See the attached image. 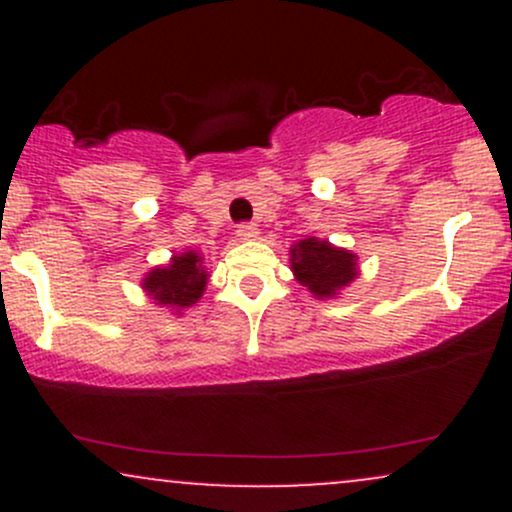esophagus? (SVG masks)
<instances>
[{
    "label": "esophagus",
    "instance_id": "obj_1",
    "mask_svg": "<svg viewBox=\"0 0 512 512\" xmlns=\"http://www.w3.org/2000/svg\"><path fill=\"white\" fill-rule=\"evenodd\" d=\"M260 236V231H257L255 223H240L238 226V238L240 240H255Z\"/></svg>",
    "mask_w": 512,
    "mask_h": 512
}]
</instances>
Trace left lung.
Masks as SVG:
<instances>
[{
  "instance_id": "1",
  "label": "left lung",
  "mask_w": 512,
  "mask_h": 512,
  "mask_svg": "<svg viewBox=\"0 0 512 512\" xmlns=\"http://www.w3.org/2000/svg\"><path fill=\"white\" fill-rule=\"evenodd\" d=\"M289 255L293 279L320 301L339 298V293L361 274L356 252L337 248L330 240L308 236L293 243Z\"/></svg>"
}]
</instances>
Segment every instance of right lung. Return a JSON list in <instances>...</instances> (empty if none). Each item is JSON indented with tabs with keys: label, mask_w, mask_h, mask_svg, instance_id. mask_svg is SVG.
Returning <instances> with one entry per match:
<instances>
[{
	"label": "right lung",
	"mask_w": 512,
	"mask_h": 512,
	"mask_svg": "<svg viewBox=\"0 0 512 512\" xmlns=\"http://www.w3.org/2000/svg\"><path fill=\"white\" fill-rule=\"evenodd\" d=\"M207 281L209 272L204 267V257L197 250H185L175 252L168 264L149 269L142 279V289L158 308L180 315L204 296Z\"/></svg>",
	"instance_id": "obj_1"
}]
</instances>
